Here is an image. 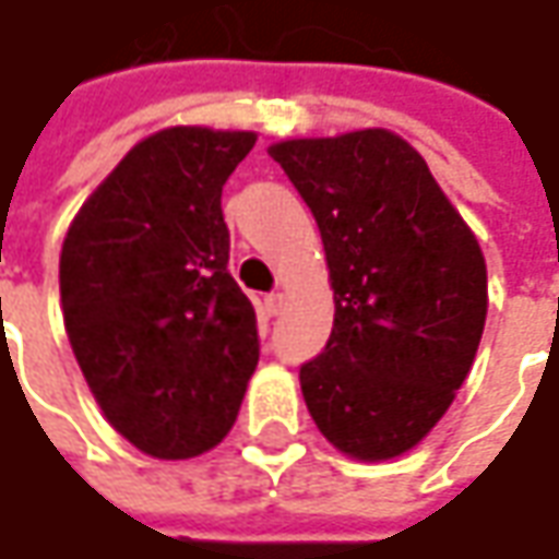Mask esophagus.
<instances>
[{
    "label": "esophagus",
    "mask_w": 559,
    "mask_h": 559,
    "mask_svg": "<svg viewBox=\"0 0 559 559\" xmlns=\"http://www.w3.org/2000/svg\"><path fill=\"white\" fill-rule=\"evenodd\" d=\"M283 306H286V296H283V293H270V296L263 299V309L270 314H280L283 312Z\"/></svg>",
    "instance_id": "1"
}]
</instances>
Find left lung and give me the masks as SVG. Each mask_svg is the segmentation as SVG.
<instances>
[{
    "mask_svg": "<svg viewBox=\"0 0 559 559\" xmlns=\"http://www.w3.org/2000/svg\"><path fill=\"white\" fill-rule=\"evenodd\" d=\"M266 151L312 209L334 289L324 354L299 370L309 415L354 460L408 454L476 360L489 309L483 247L395 131L289 138Z\"/></svg>",
    "mask_w": 559,
    "mask_h": 559,
    "instance_id": "8db88e82",
    "label": "left lung"
}]
</instances>
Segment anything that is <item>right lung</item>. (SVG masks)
<instances>
[{"label": "right lung", "instance_id": "right-lung-1", "mask_svg": "<svg viewBox=\"0 0 559 559\" xmlns=\"http://www.w3.org/2000/svg\"><path fill=\"white\" fill-rule=\"evenodd\" d=\"M253 131L174 124L138 141L73 215L60 309L105 421L189 460L231 431L257 370V314L228 273L222 186Z\"/></svg>", "mask_w": 559, "mask_h": 559}]
</instances>
